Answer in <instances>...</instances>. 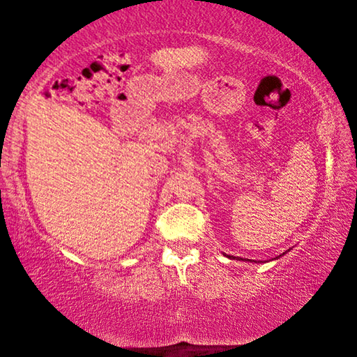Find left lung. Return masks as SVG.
Here are the masks:
<instances>
[{
	"label": "left lung",
	"instance_id": "1",
	"mask_svg": "<svg viewBox=\"0 0 357 357\" xmlns=\"http://www.w3.org/2000/svg\"><path fill=\"white\" fill-rule=\"evenodd\" d=\"M228 258H238V257H231V255H229ZM245 261H247V259H245Z\"/></svg>",
	"mask_w": 357,
	"mask_h": 357
}]
</instances>
